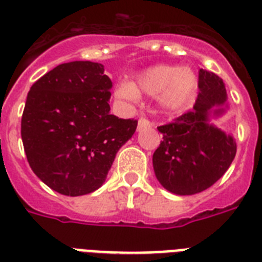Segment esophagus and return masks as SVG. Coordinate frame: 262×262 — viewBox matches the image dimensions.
Instances as JSON below:
<instances>
[{
  "label": "esophagus",
  "instance_id": "esophagus-1",
  "mask_svg": "<svg viewBox=\"0 0 262 262\" xmlns=\"http://www.w3.org/2000/svg\"><path fill=\"white\" fill-rule=\"evenodd\" d=\"M151 125H153V124H151L148 118H140V120H138L137 129H138V130H144V129H146V127H150Z\"/></svg>",
  "mask_w": 262,
  "mask_h": 262
}]
</instances>
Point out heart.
Segmentation results:
<instances>
[{
    "instance_id": "heart-1",
    "label": "heart",
    "mask_w": 262,
    "mask_h": 262,
    "mask_svg": "<svg viewBox=\"0 0 262 262\" xmlns=\"http://www.w3.org/2000/svg\"><path fill=\"white\" fill-rule=\"evenodd\" d=\"M195 86L197 78L188 68L157 65L138 74L136 83L121 81L114 94L124 102H135L142 92L149 96H160L168 109H179L192 97Z\"/></svg>"
}]
</instances>
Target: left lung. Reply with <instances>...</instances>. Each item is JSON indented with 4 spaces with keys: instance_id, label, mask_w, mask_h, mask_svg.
Instances as JSON below:
<instances>
[{
    "instance_id": "8db88e82",
    "label": "left lung",
    "mask_w": 262,
    "mask_h": 262,
    "mask_svg": "<svg viewBox=\"0 0 262 262\" xmlns=\"http://www.w3.org/2000/svg\"><path fill=\"white\" fill-rule=\"evenodd\" d=\"M226 90L214 73L199 70V96L192 111L157 129L162 141L153 155L157 180L169 192L180 195L210 188L228 170L236 156V142L208 124L210 107L223 105ZM216 109L214 113H223Z\"/></svg>"
}]
</instances>
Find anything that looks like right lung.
I'll return each instance as SVG.
<instances>
[{"label":"right lung","instance_id":"right-lung-1","mask_svg":"<svg viewBox=\"0 0 262 262\" xmlns=\"http://www.w3.org/2000/svg\"><path fill=\"white\" fill-rule=\"evenodd\" d=\"M111 78L92 61L61 63L33 83L21 120L30 168L50 189L82 195L104 184L135 118L109 113Z\"/></svg>","mask_w":262,"mask_h":262}]
</instances>
